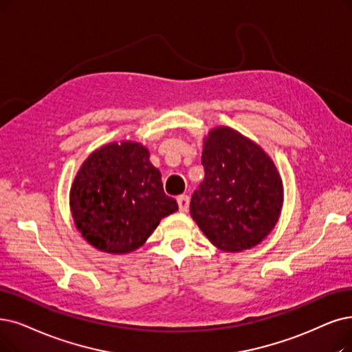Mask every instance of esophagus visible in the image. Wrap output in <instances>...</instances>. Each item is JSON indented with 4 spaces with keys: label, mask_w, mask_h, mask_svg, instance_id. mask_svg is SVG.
<instances>
[{
    "label": "esophagus",
    "mask_w": 352,
    "mask_h": 352,
    "mask_svg": "<svg viewBox=\"0 0 352 352\" xmlns=\"http://www.w3.org/2000/svg\"><path fill=\"white\" fill-rule=\"evenodd\" d=\"M189 202H190V199L188 195L177 196V205H179L180 212H186V210L189 209Z\"/></svg>",
    "instance_id": "1"
}]
</instances>
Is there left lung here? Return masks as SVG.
I'll return each mask as SVG.
<instances>
[{"label": "left lung", "instance_id": "1", "mask_svg": "<svg viewBox=\"0 0 352 352\" xmlns=\"http://www.w3.org/2000/svg\"><path fill=\"white\" fill-rule=\"evenodd\" d=\"M205 179L192 195L190 215L215 247L243 251L272 232L283 205V184L265 151L230 127L204 142Z\"/></svg>", "mask_w": 352, "mask_h": 352}]
</instances>
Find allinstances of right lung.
<instances>
[{"instance_id": "obj_1", "label": "right lung", "mask_w": 352, "mask_h": 352, "mask_svg": "<svg viewBox=\"0 0 352 352\" xmlns=\"http://www.w3.org/2000/svg\"><path fill=\"white\" fill-rule=\"evenodd\" d=\"M69 199L78 231L109 254L135 251L162 218L177 210L148 150L134 142L95 150L76 173Z\"/></svg>"}]
</instances>
